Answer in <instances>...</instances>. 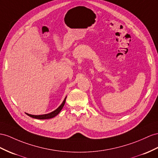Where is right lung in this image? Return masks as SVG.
<instances>
[{"label": "right lung", "mask_w": 158, "mask_h": 158, "mask_svg": "<svg viewBox=\"0 0 158 158\" xmlns=\"http://www.w3.org/2000/svg\"><path fill=\"white\" fill-rule=\"evenodd\" d=\"M66 98H64V101L63 102V103H61V105L56 109V110H55V111H52L51 113H49V114H44V115H31V114H27V113H25V114L29 115V117H31V118H35V119H51V118H54V117H55L56 115H57L60 111H61V110L63 109L64 105V103H65V100H66Z\"/></svg>", "instance_id": "obj_1"}]
</instances>
